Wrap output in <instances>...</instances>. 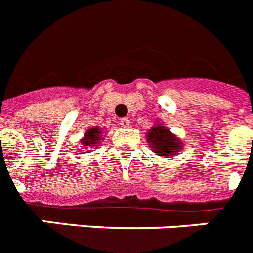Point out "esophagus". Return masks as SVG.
Here are the masks:
<instances>
[{"label": "esophagus", "mask_w": 253, "mask_h": 253, "mask_svg": "<svg viewBox=\"0 0 253 253\" xmlns=\"http://www.w3.org/2000/svg\"><path fill=\"white\" fill-rule=\"evenodd\" d=\"M119 124L122 125L123 128H128L129 124H130V122H129V120L126 119V118H122V119L119 120Z\"/></svg>", "instance_id": "obj_1"}]
</instances>
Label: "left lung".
Wrapping results in <instances>:
<instances>
[{"label": "left lung", "mask_w": 253, "mask_h": 253, "mask_svg": "<svg viewBox=\"0 0 253 253\" xmlns=\"http://www.w3.org/2000/svg\"><path fill=\"white\" fill-rule=\"evenodd\" d=\"M147 142L153 148L154 153L165 156V157L173 156L181 149V143L178 142L177 138L161 124L149 129Z\"/></svg>", "instance_id": "8db88e82"}]
</instances>
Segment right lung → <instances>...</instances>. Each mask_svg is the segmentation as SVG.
Here are the masks:
<instances>
[{
    "label": "right lung",
    "instance_id": "add662e5",
    "mask_svg": "<svg viewBox=\"0 0 253 253\" xmlns=\"http://www.w3.org/2000/svg\"><path fill=\"white\" fill-rule=\"evenodd\" d=\"M100 133H101V130H100L99 128H92V129H88L86 133V135H84V139L81 140L82 146H84V148H91V147H95L97 143H99L100 139Z\"/></svg>",
    "mask_w": 253,
    "mask_h": 253
}]
</instances>
